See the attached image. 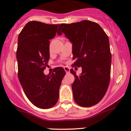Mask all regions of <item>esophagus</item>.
Masks as SVG:
<instances>
[{"label": "esophagus", "instance_id": "1", "mask_svg": "<svg viewBox=\"0 0 131 131\" xmlns=\"http://www.w3.org/2000/svg\"><path fill=\"white\" fill-rule=\"evenodd\" d=\"M64 70H65V71H66V72H69L70 71V68L69 67H64Z\"/></svg>", "mask_w": 131, "mask_h": 131}]
</instances>
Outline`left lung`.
Segmentation results:
<instances>
[{
  "label": "left lung",
  "mask_w": 131,
  "mask_h": 131,
  "mask_svg": "<svg viewBox=\"0 0 131 131\" xmlns=\"http://www.w3.org/2000/svg\"><path fill=\"white\" fill-rule=\"evenodd\" d=\"M62 34L72 43L73 66L82 67L72 85L75 102L81 106L96 104L106 93L111 77V54L108 36L101 26L90 20L61 24L57 34Z\"/></svg>",
  "instance_id": "obj_1"
}]
</instances>
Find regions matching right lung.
Listing matches in <instances>:
<instances>
[{
	"label": "right lung",
	"mask_w": 131,
	"mask_h": 131,
	"mask_svg": "<svg viewBox=\"0 0 131 131\" xmlns=\"http://www.w3.org/2000/svg\"><path fill=\"white\" fill-rule=\"evenodd\" d=\"M58 26L30 21L18 37L16 57L19 81L27 97L40 109H49L57 103L66 74L60 67L49 75L43 73L50 57L49 40L56 36Z\"/></svg>",
	"instance_id": "right-lung-1"
}]
</instances>
